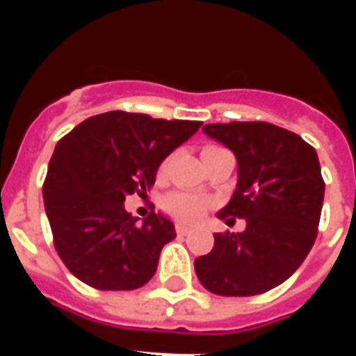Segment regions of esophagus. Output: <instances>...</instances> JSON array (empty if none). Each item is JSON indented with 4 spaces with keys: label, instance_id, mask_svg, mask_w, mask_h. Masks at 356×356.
Returning a JSON list of instances; mask_svg holds the SVG:
<instances>
[{
    "label": "esophagus",
    "instance_id": "esophagus-1",
    "mask_svg": "<svg viewBox=\"0 0 356 356\" xmlns=\"http://www.w3.org/2000/svg\"><path fill=\"white\" fill-rule=\"evenodd\" d=\"M177 234H181V236H186V234H191V229H188V227H185V225H177Z\"/></svg>",
    "mask_w": 356,
    "mask_h": 356
}]
</instances>
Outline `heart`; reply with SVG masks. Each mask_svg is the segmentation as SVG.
Segmentation results:
<instances>
[{
    "label": "heart",
    "instance_id": "1",
    "mask_svg": "<svg viewBox=\"0 0 356 356\" xmlns=\"http://www.w3.org/2000/svg\"><path fill=\"white\" fill-rule=\"evenodd\" d=\"M213 148L217 147H206L202 152H208ZM163 171H165V163H162L160 168V173ZM206 208H208L206 200H202L198 196H191V194H173L165 200V209L181 223H196L206 213Z\"/></svg>",
    "mask_w": 356,
    "mask_h": 356
}]
</instances>
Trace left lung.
Masks as SVG:
<instances>
[{
  "label": "left lung",
  "mask_w": 356,
  "mask_h": 356,
  "mask_svg": "<svg viewBox=\"0 0 356 356\" xmlns=\"http://www.w3.org/2000/svg\"><path fill=\"white\" fill-rule=\"evenodd\" d=\"M202 131L236 156V188L217 217L244 219L246 229L216 232L211 252L194 259L196 276L227 298L273 290L298 270L316 238L324 202L316 150L267 122L208 124Z\"/></svg>",
  "instance_id": "8db88e82"
}]
</instances>
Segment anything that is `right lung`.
Wrapping results in <instances>:
<instances>
[{
    "label": "right lung",
    "mask_w": 356,
    "mask_h": 356,
    "mask_svg": "<svg viewBox=\"0 0 356 356\" xmlns=\"http://www.w3.org/2000/svg\"><path fill=\"white\" fill-rule=\"evenodd\" d=\"M202 122L104 112L58 140L43 183V204L60 259L97 290H137L154 276L162 248L177 236L162 211L139 223L125 209L147 194L160 163Z\"/></svg>",
    "instance_id": "1"
}]
</instances>
